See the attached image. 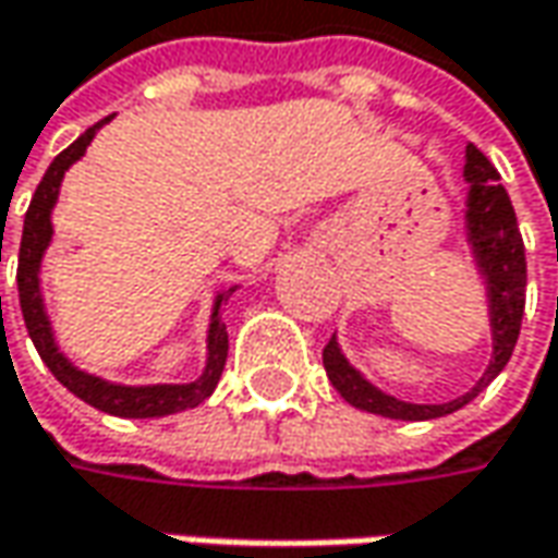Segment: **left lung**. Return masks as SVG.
<instances>
[{
	"label": "left lung",
	"mask_w": 558,
	"mask_h": 558,
	"mask_svg": "<svg viewBox=\"0 0 558 558\" xmlns=\"http://www.w3.org/2000/svg\"><path fill=\"white\" fill-rule=\"evenodd\" d=\"M465 180H469V242L475 247L478 267L487 279V294H490V329H494V360L482 375V381L450 403H403L397 397L381 395L373 388L354 366L341 356L335 338L323 348V366L335 385V391L344 397L356 410H366L375 416L388 418H438L447 413H457L472 397H478L504 373L509 356L515 351L522 316H525V286H527V264H525V242L519 232V220L512 202L500 185V173L494 163L484 158L475 145L465 148Z\"/></svg>",
	"instance_id": "left-lung-1"
}]
</instances>
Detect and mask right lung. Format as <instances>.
Masks as SVG:
<instances>
[{
    "label": "right lung",
    "mask_w": 558,
    "mask_h": 558,
    "mask_svg": "<svg viewBox=\"0 0 558 558\" xmlns=\"http://www.w3.org/2000/svg\"><path fill=\"white\" fill-rule=\"evenodd\" d=\"M111 118L98 120L93 123L83 136L71 142L46 170L43 183L36 185L33 192V202L27 207V217H24V235H21V251H17V294H21V313H24V326L31 332L36 351L43 356V363L52 369V375L80 400H86L89 407H96L101 413H111V416L123 418H155V416H170V413H183L189 407H198L207 397L214 395L220 375H223L226 354H229V335L226 326L220 323V304L232 294L235 289H229L226 294L217 298V311L210 319V335H207V369L198 381L192 385H151V388H123V385H108L96 375L80 373L76 366L68 363V356L54 348L52 326H49V316L43 311V294H39V260H43V251L52 239V207L58 198V185L64 180V170L83 158L86 145L93 142L96 130L101 123H108ZM2 304V301H0Z\"/></svg>",
    "instance_id": "1"
}]
</instances>
